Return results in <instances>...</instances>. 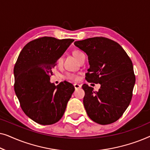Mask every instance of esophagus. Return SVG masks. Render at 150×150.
Instances as JSON below:
<instances>
[{
  "label": "esophagus",
  "instance_id": "esophagus-1",
  "mask_svg": "<svg viewBox=\"0 0 150 150\" xmlns=\"http://www.w3.org/2000/svg\"><path fill=\"white\" fill-rule=\"evenodd\" d=\"M74 88H75L76 89H80V88L81 87V85H79V84H77V83L74 84Z\"/></svg>",
  "mask_w": 150,
  "mask_h": 150
}]
</instances>
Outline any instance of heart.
I'll list each match as a JSON object with an SVG mask.
<instances>
[{
    "instance_id": "b5f03b06",
    "label": "heart",
    "mask_w": 150,
    "mask_h": 150,
    "mask_svg": "<svg viewBox=\"0 0 150 150\" xmlns=\"http://www.w3.org/2000/svg\"><path fill=\"white\" fill-rule=\"evenodd\" d=\"M73 54L79 61H80V59H81L82 57L85 56L83 52H81V50H74ZM63 57H59L57 61V65H58V66H61L63 64ZM65 78L66 79L71 80V81H77L79 80V75L76 74H73V73H66L65 75Z\"/></svg>"
}]
</instances>
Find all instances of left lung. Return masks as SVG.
Instances as JSON below:
<instances>
[{"instance_id": "left-lung-1", "label": "left lung", "mask_w": 150, "mask_h": 150, "mask_svg": "<svg viewBox=\"0 0 150 150\" xmlns=\"http://www.w3.org/2000/svg\"><path fill=\"white\" fill-rule=\"evenodd\" d=\"M74 45L88 56L90 65L85 79L100 84V89L84 84L83 104L91 120L101 125L118 120L132 97L135 75L132 62L118 43L103 37L76 41Z\"/></svg>"}]
</instances>
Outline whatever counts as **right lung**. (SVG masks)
Returning <instances> with one entry per match:
<instances>
[{
  "label": "right lung",
  "instance_id": "right-lung-1",
  "mask_svg": "<svg viewBox=\"0 0 150 150\" xmlns=\"http://www.w3.org/2000/svg\"><path fill=\"white\" fill-rule=\"evenodd\" d=\"M74 41L42 37L28 42L18 56L14 90L22 110L38 124L59 122L74 91L72 84L65 81L57 86L50 82L57 59Z\"/></svg>",
  "mask_w": 150,
  "mask_h": 150
}]
</instances>
